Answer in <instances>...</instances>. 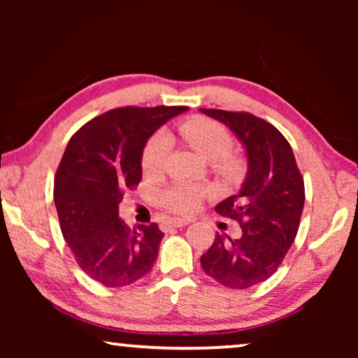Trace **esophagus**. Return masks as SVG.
I'll use <instances>...</instances> for the list:
<instances>
[{
    "label": "esophagus",
    "instance_id": "34e87169",
    "mask_svg": "<svg viewBox=\"0 0 358 358\" xmlns=\"http://www.w3.org/2000/svg\"><path fill=\"white\" fill-rule=\"evenodd\" d=\"M191 222V220H186V217H175V220L169 221V226L172 227H185Z\"/></svg>",
    "mask_w": 358,
    "mask_h": 358
}]
</instances>
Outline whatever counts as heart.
<instances>
[{
	"instance_id": "heart-1",
	"label": "heart",
	"mask_w": 358,
	"mask_h": 358,
	"mask_svg": "<svg viewBox=\"0 0 358 358\" xmlns=\"http://www.w3.org/2000/svg\"><path fill=\"white\" fill-rule=\"evenodd\" d=\"M180 136L205 159H215L217 172L226 178H237L241 172L240 157L229 153L232 138L222 124L208 118H192L180 126ZM172 138L166 131H157L143 150L142 166L148 173L159 172L164 167ZM207 187L194 183H175L162 192V202L177 213H191L207 196Z\"/></svg>"
}]
</instances>
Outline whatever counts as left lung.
<instances>
[{"label":"left lung","mask_w":358,"mask_h":358,"mask_svg":"<svg viewBox=\"0 0 358 358\" xmlns=\"http://www.w3.org/2000/svg\"><path fill=\"white\" fill-rule=\"evenodd\" d=\"M220 121L243 145L248 171L240 191L216 205L237 220L241 237L216 234L202 254L205 273L230 289H248L275 273L299 230L305 185L289 142L273 124L251 113L199 108Z\"/></svg>","instance_id":"left-lung-1"}]
</instances>
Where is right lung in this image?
<instances>
[{"instance_id": "right-lung-1", "label": "right lung", "mask_w": 358, "mask_h": 358, "mask_svg": "<svg viewBox=\"0 0 358 358\" xmlns=\"http://www.w3.org/2000/svg\"><path fill=\"white\" fill-rule=\"evenodd\" d=\"M186 108H115L88 121L66 147L53 189L59 227L80 268L102 286H129L153 268L164 234L155 222L128 227L118 205L142 180L148 138Z\"/></svg>"}]
</instances>
